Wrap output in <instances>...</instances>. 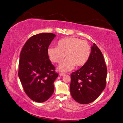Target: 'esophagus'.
<instances>
[{
	"label": "esophagus",
	"instance_id": "34e87169",
	"mask_svg": "<svg viewBox=\"0 0 123 123\" xmlns=\"http://www.w3.org/2000/svg\"><path fill=\"white\" fill-rule=\"evenodd\" d=\"M59 75L60 76H64V75H65V74H63V73H60L59 74Z\"/></svg>",
	"mask_w": 123,
	"mask_h": 123
}]
</instances>
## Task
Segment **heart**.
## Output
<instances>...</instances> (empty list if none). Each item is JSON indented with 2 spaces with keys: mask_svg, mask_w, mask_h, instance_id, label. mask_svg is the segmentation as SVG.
I'll return each mask as SVG.
<instances>
[{
  "mask_svg": "<svg viewBox=\"0 0 123 123\" xmlns=\"http://www.w3.org/2000/svg\"><path fill=\"white\" fill-rule=\"evenodd\" d=\"M91 48L88 42L75 37L63 38L57 43V47L50 46L47 54L50 60L55 63H60L58 68L59 71L68 72L77 68L82 67L89 60Z\"/></svg>",
  "mask_w": 123,
  "mask_h": 123,
  "instance_id": "b5f03b06",
  "label": "heart"
}]
</instances>
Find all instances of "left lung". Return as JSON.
Masks as SVG:
<instances>
[{
    "label": "left lung",
    "mask_w": 123,
    "mask_h": 123,
    "mask_svg": "<svg viewBox=\"0 0 123 123\" xmlns=\"http://www.w3.org/2000/svg\"><path fill=\"white\" fill-rule=\"evenodd\" d=\"M107 74L104 56L93 43L88 61L71 75L70 90L74 99L81 104L93 102L106 87Z\"/></svg>",
    "instance_id": "obj_1"
}]
</instances>
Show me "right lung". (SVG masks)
I'll use <instances>...</instances> for the list:
<instances>
[{"mask_svg": "<svg viewBox=\"0 0 123 123\" xmlns=\"http://www.w3.org/2000/svg\"><path fill=\"white\" fill-rule=\"evenodd\" d=\"M55 36L52 33L34 35L26 42L20 54L19 78L25 92L37 103L46 101L54 92V82L58 74L47 49Z\"/></svg>", "mask_w": 123, "mask_h": 123, "instance_id": "add662e5", "label": "right lung"}]
</instances>
